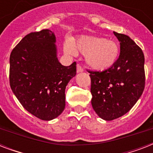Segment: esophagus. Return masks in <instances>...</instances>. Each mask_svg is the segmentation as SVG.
Returning a JSON list of instances; mask_svg holds the SVG:
<instances>
[{
	"mask_svg": "<svg viewBox=\"0 0 153 153\" xmlns=\"http://www.w3.org/2000/svg\"><path fill=\"white\" fill-rule=\"evenodd\" d=\"M83 71V68L82 67L81 65L78 64L77 65V72L78 73H80V72H82Z\"/></svg>",
	"mask_w": 153,
	"mask_h": 153,
	"instance_id": "1",
	"label": "esophagus"
}]
</instances>
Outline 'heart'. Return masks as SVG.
Returning a JSON list of instances; mask_svg holds the SVG:
<instances>
[{
    "label": "heart",
    "instance_id": "obj_1",
    "mask_svg": "<svg viewBox=\"0 0 153 153\" xmlns=\"http://www.w3.org/2000/svg\"><path fill=\"white\" fill-rule=\"evenodd\" d=\"M64 50L71 55L80 52L86 56V62L91 68L104 71L116 62L120 53V47L113 39L85 36L80 37L74 44L71 40L66 42Z\"/></svg>",
    "mask_w": 153,
    "mask_h": 153
}]
</instances>
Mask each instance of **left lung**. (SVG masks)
I'll return each instance as SVG.
<instances>
[{
	"instance_id": "left-lung-1",
	"label": "left lung",
	"mask_w": 153,
	"mask_h": 153,
	"mask_svg": "<svg viewBox=\"0 0 153 153\" xmlns=\"http://www.w3.org/2000/svg\"><path fill=\"white\" fill-rule=\"evenodd\" d=\"M120 42V55L103 71H87L91 80V104L101 118L112 121L130 110L145 85V56L128 36L114 32Z\"/></svg>"
}]
</instances>
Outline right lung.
Instances as JSON below:
<instances>
[{"instance_id": "right-lung-1", "label": "right lung", "mask_w": 153, "mask_h": 153, "mask_svg": "<svg viewBox=\"0 0 153 153\" xmlns=\"http://www.w3.org/2000/svg\"><path fill=\"white\" fill-rule=\"evenodd\" d=\"M55 36L44 29L25 36L13 49L9 59V83L27 112L44 121L64 110L65 89L76 74V62L68 67L58 60Z\"/></svg>"}]
</instances>
